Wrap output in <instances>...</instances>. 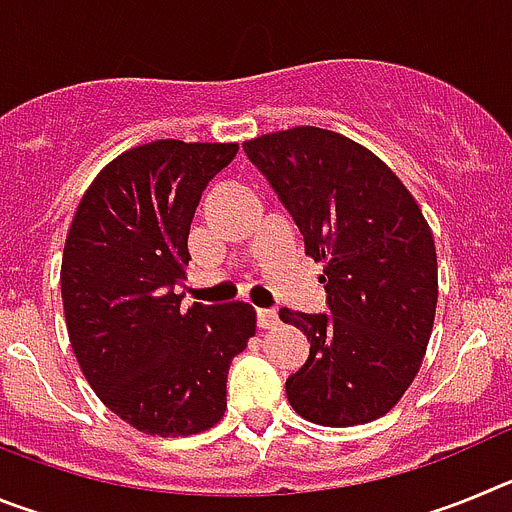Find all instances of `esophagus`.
I'll return each instance as SVG.
<instances>
[{"label": "esophagus", "instance_id": "esophagus-1", "mask_svg": "<svg viewBox=\"0 0 512 512\" xmlns=\"http://www.w3.org/2000/svg\"><path fill=\"white\" fill-rule=\"evenodd\" d=\"M256 323H259V328H264V330L277 328L279 315L274 310H259V312H256Z\"/></svg>", "mask_w": 512, "mask_h": 512}]
</instances>
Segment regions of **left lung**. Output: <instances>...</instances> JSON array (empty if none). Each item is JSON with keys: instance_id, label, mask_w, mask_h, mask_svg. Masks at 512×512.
Segmentation results:
<instances>
[{"instance_id": "left-lung-1", "label": "left lung", "mask_w": 512, "mask_h": 512, "mask_svg": "<svg viewBox=\"0 0 512 512\" xmlns=\"http://www.w3.org/2000/svg\"><path fill=\"white\" fill-rule=\"evenodd\" d=\"M323 264L330 315L282 307L310 341L287 379L310 423L348 428L382 418L418 377L438 302L433 233L400 176L356 140L297 125L243 143Z\"/></svg>"}]
</instances>
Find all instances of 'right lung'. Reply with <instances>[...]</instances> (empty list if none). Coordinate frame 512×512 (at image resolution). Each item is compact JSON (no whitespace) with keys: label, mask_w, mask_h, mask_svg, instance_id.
Returning a JSON list of instances; mask_svg holds the SVG:
<instances>
[{"label":"right lung","mask_w":512,"mask_h":512,"mask_svg":"<svg viewBox=\"0 0 512 512\" xmlns=\"http://www.w3.org/2000/svg\"><path fill=\"white\" fill-rule=\"evenodd\" d=\"M238 143L153 140L81 197L61 261L69 341L99 400L148 436H192L228 408L230 361L256 333L246 302L182 310L189 225Z\"/></svg>","instance_id":"1"}]
</instances>
